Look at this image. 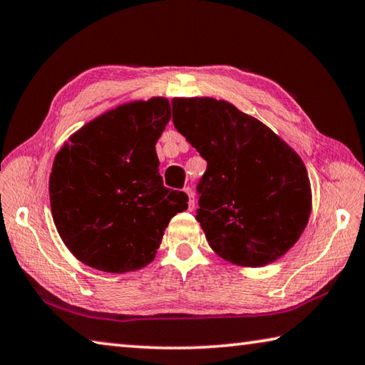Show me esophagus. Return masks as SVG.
<instances>
[{
	"mask_svg": "<svg viewBox=\"0 0 365 365\" xmlns=\"http://www.w3.org/2000/svg\"><path fill=\"white\" fill-rule=\"evenodd\" d=\"M183 191L188 195V209H190V211H193V209H195V193H193V190L187 187V188H183Z\"/></svg>",
	"mask_w": 365,
	"mask_h": 365,
	"instance_id": "1",
	"label": "esophagus"
}]
</instances>
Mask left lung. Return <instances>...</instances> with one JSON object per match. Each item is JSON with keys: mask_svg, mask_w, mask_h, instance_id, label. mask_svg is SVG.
Listing matches in <instances>:
<instances>
[{"mask_svg": "<svg viewBox=\"0 0 365 365\" xmlns=\"http://www.w3.org/2000/svg\"><path fill=\"white\" fill-rule=\"evenodd\" d=\"M172 122L207 169L196 220L225 261L259 267L292 248L311 214L301 158L267 125L212 98H174Z\"/></svg>", "mask_w": 365, "mask_h": 365, "instance_id": "obj_1", "label": "left lung"}]
</instances>
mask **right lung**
Returning a JSON list of instances; mask_svg holds the SVG:
<instances>
[{
	"label": "right lung",
	"instance_id": "1",
	"mask_svg": "<svg viewBox=\"0 0 365 365\" xmlns=\"http://www.w3.org/2000/svg\"><path fill=\"white\" fill-rule=\"evenodd\" d=\"M170 120L165 98L133 101L96 117L56 154L49 201L58 232L78 261L122 274L153 261L165 227L188 207L165 188L156 141Z\"/></svg>",
	"mask_w": 365,
	"mask_h": 365
}]
</instances>
